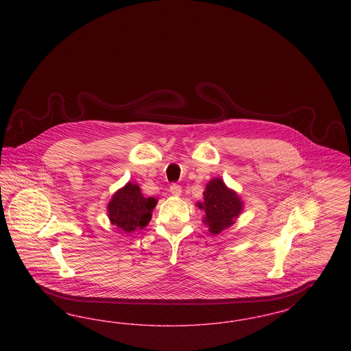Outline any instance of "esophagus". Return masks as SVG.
Here are the masks:
<instances>
[{
	"instance_id": "34e87169",
	"label": "esophagus",
	"mask_w": 351,
	"mask_h": 351,
	"mask_svg": "<svg viewBox=\"0 0 351 351\" xmlns=\"http://www.w3.org/2000/svg\"><path fill=\"white\" fill-rule=\"evenodd\" d=\"M169 192L175 196H180L182 195V186L179 184H171L169 186Z\"/></svg>"
}]
</instances>
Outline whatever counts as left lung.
<instances>
[{
  "mask_svg": "<svg viewBox=\"0 0 351 351\" xmlns=\"http://www.w3.org/2000/svg\"><path fill=\"white\" fill-rule=\"evenodd\" d=\"M199 208L205 210L204 222L209 226L210 233L218 234L229 228L238 217L242 210V201L217 178L206 185L204 202L199 204Z\"/></svg>",
  "mask_w": 351,
  "mask_h": 351,
  "instance_id": "8db88e82",
  "label": "left lung"
}]
</instances>
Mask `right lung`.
<instances>
[{
	"label": "right lung",
	"instance_id": "obj_1",
	"mask_svg": "<svg viewBox=\"0 0 351 351\" xmlns=\"http://www.w3.org/2000/svg\"><path fill=\"white\" fill-rule=\"evenodd\" d=\"M156 205L152 197H143L136 184L128 183L113 196L108 205V213L113 225L126 233L145 228L151 219Z\"/></svg>",
	"mask_w": 351,
	"mask_h": 351
}]
</instances>
